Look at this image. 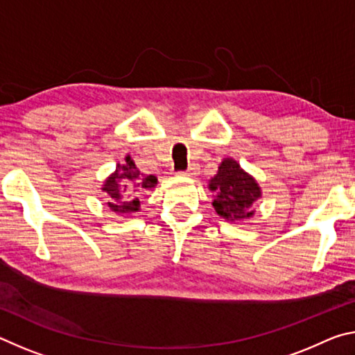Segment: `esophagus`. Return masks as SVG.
I'll return each instance as SVG.
<instances>
[{"mask_svg":"<svg viewBox=\"0 0 355 355\" xmlns=\"http://www.w3.org/2000/svg\"><path fill=\"white\" fill-rule=\"evenodd\" d=\"M197 169H199V167H197V164H189V167L186 171H180L178 173L180 175H186V177H192V175H196V172H197Z\"/></svg>","mask_w":355,"mask_h":355,"instance_id":"obj_1","label":"esophagus"}]
</instances>
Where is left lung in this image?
<instances>
[{
	"instance_id": "8db88e82",
	"label": "left lung",
	"mask_w": 355,
	"mask_h": 355,
	"mask_svg": "<svg viewBox=\"0 0 355 355\" xmlns=\"http://www.w3.org/2000/svg\"><path fill=\"white\" fill-rule=\"evenodd\" d=\"M209 189L216 192L213 200L216 211L230 220L248 219L254 214L249 208L261 196L255 180L233 159L222 161L218 173L209 180Z\"/></svg>"
}]
</instances>
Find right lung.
Segmentation results:
<instances>
[{
    "mask_svg": "<svg viewBox=\"0 0 355 355\" xmlns=\"http://www.w3.org/2000/svg\"><path fill=\"white\" fill-rule=\"evenodd\" d=\"M156 182L158 180L155 175H142L133 159L127 156L125 164H119L116 173H112L103 184V191L111 197L107 205L119 214L135 213L141 207L139 192L155 188Z\"/></svg>",
    "mask_w": 355,
    "mask_h": 355,
    "instance_id": "obj_1",
    "label": "right lung"
}]
</instances>
